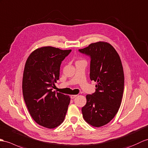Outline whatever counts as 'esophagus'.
Masks as SVG:
<instances>
[{"label":"esophagus","instance_id":"1","mask_svg":"<svg viewBox=\"0 0 148 148\" xmlns=\"http://www.w3.org/2000/svg\"><path fill=\"white\" fill-rule=\"evenodd\" d=\"M76 97H77L76 95H72L71 96V99H74V98H75Z\"/></svg>","mask_w":148,"mask_h":148}]
</instances>
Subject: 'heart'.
<instances>
[{
    "instance_id": "obj_1",
    "label": "heart",
    "mask_w": 148,
    "mask_h": 148,
    "mask_svg": "<svg viewBox=\"0 0 148 148\" xmlns=\"http://www.w3.org/2000/svg\"><path fill=\"white\" fill-rule=\"evenodd\" d=\"M80 61H84V60H82V59H80V60H78L77 62H80Z\"/></svg>"
}]
</instances>
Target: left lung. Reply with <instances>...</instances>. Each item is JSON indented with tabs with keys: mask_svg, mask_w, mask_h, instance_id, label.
Listing matches in <instances>:
<instances>
[{
	"mask_svg": "<svg viewBox=\"0 0 148 148\" xmlns=\"http://www.w3.org/2000/svg\"><path fill=\"white\" fill-rule=\"evenodd\" d=\"M79 51L90 57V79L97 82L96 91L86 95L82 115L89 124L99 127L110 122L121 106L124 88L122 62L107 42L91 43Z\"/></svg>",
	"mask_w": 148,
	"mask_h": 148,
	"instance_id": "8db88e82",
	"label": "left lung"
}]
</instances>
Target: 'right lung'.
<instances>
[{
  "label": "right lung",
  "mask_w": 148,
  "mask_h": 148,
  "mask_svg": "<svg viewBox=\"0 0 148 148\" xmlns=\"http://www.w3.org/2000/svg\"><path fill=\"white\" fill-rule=\"evenodd\" d=\"M71 50L43 47L34 50L26 62L23 94L27 110L38 124L56 128L63 122L69 96L52 91L59 79L60 64Z\"/></svg>",
  "instance_id": "1"
}]
</instances>
